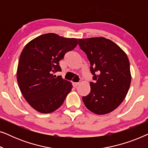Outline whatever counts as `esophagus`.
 <instances>
[{"label":"esophagus","instance_id":"34e87169","mask_svg":"<svg viewBox=\"0 0 148 148\" xmlns=\"http://www.w3.org/2000/svg\"><path fill=\"white\" fill-rule=\"evenodd\" d=\"M72 84H73V86L74 88H76V87L79 84V83H77V82H73Z\"/></svg>","mask_w":148,"mask_h":148}]
</instances>
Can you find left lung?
I'll return each instance as SVG.
<instances>
[{"label":"left lung","mask_w":148,"mask_h":148,"mask_svg":"<svg viewBox=\"0 0 148 148\" xmlns=\"http://www.w3.org/2000/svg\"><path fill=\"white\" fill-rule=\"evenodd\" d=\"M81 50L90 63L94 82L82 100L86 108L97 114L112 112L120 105L130 87V64L125 52L105 38L78 39Z\"/></svg>","instance_id":"8db88e82"}]
</instances>
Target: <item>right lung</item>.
I'll use <instances>...</instances> for the list:
<instances>
[{
  "instance_id": "add662e5",
  "label": "right lung",
  "mask_w": 148,
  "mask_h": 148,
  "mask_svg": "<svg viewBox=\"0 0 148 148\" xmlns=\"http://www.w3.org/2000/svg\"><path fill=\"white\" fill-rule=\"evenodd\" d=\"M77 44L76 38L49 33L36 38L24 47L18 64L17 82L24 98L38 112L57 110L71 90V83L53 73L61 71L59 61Z\"/></svg>"
}]
</instances>
